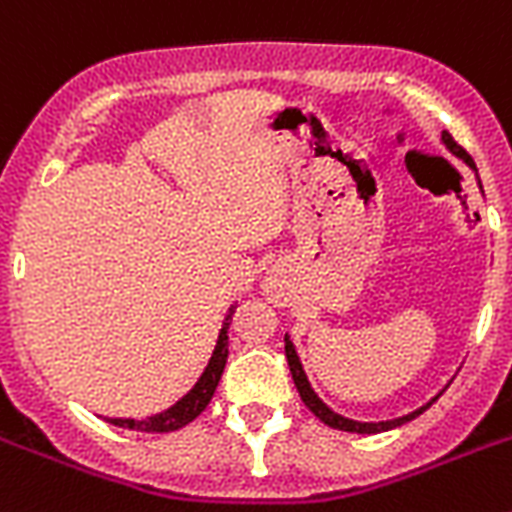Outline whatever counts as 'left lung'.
<instances>
[{"mask_svg": "<svg viewBox=\"0 0 512 512\" xmlns=\"http://www.w3.org/2000/svg\"><path fill=\"white\" fill-rule=\"evenodd\" d=\"M442 144L447 149H450L452 155L460 157V160H463L465 165H468V168L473 170V173H476V162L471 160V155H468V152H465V149L460 147L458 141L452 139V136L447 134V131H442ZM476 178H479V173H476ZM479 189H481V181H479ZM481 194H484V191H481ZM284 344H286V360H289V371H292L294 386H297L299 397H302V402H305V405L310 407V413H313L315 418H321V421L326 423V426H331V429L350 431V434H381V431L397 429V426H402V423L418 418V415H421L423 410H429V407L434 405L436 400H439V394L444 392V389H442V392L436 394L434 400H429L423 407L413 410V413L402 415V418H394V421H378V423L352 421V418H344V415L334 413V410H331V407H328L326 402H323L321 397H318V394L313 392V386H310V381H307V373H305V368H302V363H299V355H297V350H294V344H292V339H289V334L284 336Z\"/></svg>", "mask_w": 512, "mask_h": 512, "instance_id": "left-lung-1", "label": "left lung"}]
</instances>
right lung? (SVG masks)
<instances>
[{
	"instance_id": "obj_1",
	"label": "right lung",
	"mask_w": 512,
	"mask_h": 512,
	"mask_svg": "<svg viewBox=\"0 0 512 512\" xmlns=\"http://www.w3.org/2000/svg\"><path fill=\"white\" fill-rule=\"evenodd\" d=\"M236 313V305L228 307L226 318H223V326L218 331V342H215V350L207 360L205 371L197 378V384L191 386L189 392L176 402L170 405L168 410H162L157 415H149V418H105L112 426H120V429H131V431H144V434H168V431H178L181 426L191 423L197 418L210 400H213L215 386H218L220 376H223V368H226L228 360V326H231V318Z\"/></svg>"
}]
</instances>
